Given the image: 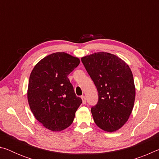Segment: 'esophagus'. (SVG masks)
<instances>
[{
  "instance_id": "esophagus-1",
  "label": "esophagus",
  "mask_w": 159,
  "mask_h": 159,
  "mask_svg": "<svg viewBox=\"0 0 159 159\" xmlns=\"http://www.w3.org/2000/svg\"><path fill=\"white\" fill-rule=\"evenodd\" d=\"M81 99H82V100H83V104H85V103H86V99H85V97L84 95L81 96Z\"/></svg>"
}]
</instances>
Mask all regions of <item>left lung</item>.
Returning a JSON list of instances; mask_svg holds the SVG:
<instances>
[{"instance_id":"8db88e82","label":"left lung","mask_w":159,"mask_h":159,"mask_svg":"<svg viewBox=\"0 0 159 159\" xmlns=\"http://www.w3.org/2000/svg\"><path fill=\"white\" fill-rule=\"evenodd\" d=\"M95 83L98 102L91 108L94 121L107 132L125 124L133 109L135 98L133 76L121 59L108 52H97L81 58Z\"/></svg>"}]
</instances>
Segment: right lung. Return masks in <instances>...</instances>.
Segmentation results:
<instances>
[{"instance_id": "add662e5", "label": "right lung", "mask_w": 159, "mask_h": 159, "mask_svg": "<svg viewBox=\"0 0 159 159\" xmlns=\"http://www.w3.org/2000/svg\"><path fill=\"white\" fill-rule=\"evenodd\" d=\"M79 63V58L56 52L42 59L32 70L27 92L29 107L35 118L50 130L69 127L82 103L68 79Z\"/></svg>"}]
</instances>
